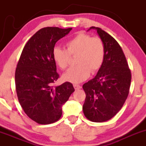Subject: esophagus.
Instances as JSON below:
<instances>
[{
	"label": "esophagus",
	"instance_id": "esophagus-1",
	"mask_svg": "<svg viewBox=\"0 0 146 146\" xmlns=\"http://www.w3.org/2000/svg\"><path fill=\"white\" fill-rule=\"evenodd\" d=\"M73 87H74L75 90H78L81 88V86H80V85H77V84H74V85H73Z\"/></svg>",
	"mask_w": 146,
	"mask_h": 146
}]
</instances>
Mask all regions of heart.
<instances>
[{
  "instance_id": "obj_1",
  "label": "heart",
  "mask_w": 146,
  "mask_h": 146,
  "mask_svg": "<svg viewBox=\"0 0 146 146\" xmlns=\"http://www.w3.org/2000/svg\"><path fill=\"white\" fill-rule=\"evenodd\" d=\"M67 49L56 46L52 50L55 64L61 70H65L70 64V56H76L74 67L63 75L65 81L79 83L92 73L101 68L105 58L106 50L104 42L100 37H92L85 33H79L66 42Z\"/></svg>"
}]
</instances>
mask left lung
I'll use <instances>...</instances> for the list:
<instances>
[{"instance_id": "left-lung-1", "label": "left lung", "mask_w": 146, "mask_h": 146, "mask_svg": "<svg viewBox=\"0 0 146 146\" xmlns=\"http://www.w3.org/2000/svg\"><path fill=\"white\" fill-rule=\"evenodd\" d=\"M95 29L105 46L104 64L98 74L82 85L85 92L82 110L91 121L110 120L119 112L127 99L131 73L121 47L101 28Z\"/></svg>"}]
</instances>
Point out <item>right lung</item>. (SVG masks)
I'll return each mask as SVG.
<instances>
[{
	"label": "right lung",
	"instance_id": "1",
	"mask_svg": "<svg viewBox=\"0 0 146 146\" xmlns=\"http://www.w3.org/2000/svg\"><path fill=\"white\" fill-rule=\"evenodd\" d=\"M71 29H39L28 40L17 63L15 81L19 102L28 117L39 124H49L61 118V107L75 91L69 82L53 85L59 75L52 50L57 41Z\"/></svg>",
	"mask_w": 146,
	"mask_h": 146
}]
</instances>
